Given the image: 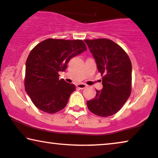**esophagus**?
<instances>
[{"mask_svg": "<svg viewBox=\"0 0 158 158\" xmlns=\"http://www.w3.org/2000/svg\"><path fill=\"white\" fill-rule=\"evenodd\" d=\"M86 87H87V85H85V84H83V83L78 84V85H77V87L79 88V89H85V88H86Z\"/></svg>", "mask_w": 158, "mask_h": 158, "instance_id": "obj_1", "label": "esophagus"}]
</instances>
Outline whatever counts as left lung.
<instances>
[{
  "label": "left lung",
  "instance_id": "obj_1",
  "mask_svg": "<svg viewBox=\"0 0 158 158\" xmlns=\"http://www.w3.org/2000/svg\"><path fill=\"white\" fill-rule=\"evenodd\" d=\"M102 79V90L87 102L92 113L101 117L121 110L131 92V62L125 50L109 39L85 40Z\"/></svg>",
  "mask_w": 158,
  "mask_h": 158
}]
</instances>
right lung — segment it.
<instances>
[{
  "label": "right lung",
  "instance_id": "obj_1",
  "mask_svg": "<svg viewBox=\"0 0 158 158\" xmlns=\"http://www.w3.org/2000/svg\"><path fill=\"white\" fill-rule=\"evenodd\" d=\"M87 50L81 40L47 39L35 46L26 61L24 87L31 101L40 110L56 113L66 107L73 84L59 79L71 58Z\"/></svg>",
  "mask_w": 158,
  "mask_h": 158
}]
</instances>
